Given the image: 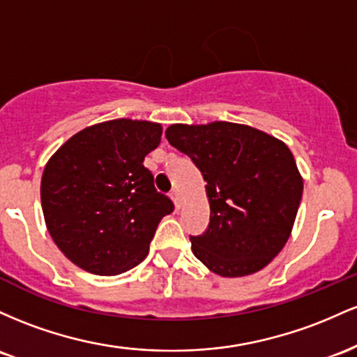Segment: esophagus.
I'll use <instances>...</instances> for the list:
<instances>
[{
  "mask_svg": "<svg viewBox=\"0 0 357 357\" xmlns=\"http://www.w3.org/2000/svg\"><path fill=\"white\" fill-rule=\"evenodd\" d=\"M170 197H172V200H174V202H175V207H177V209H180V197H178V192H177V190H172V192H170Z\"/></svg>",
  "mask_w": 357,
  "mask_h": 357,
  "instance_id": "obj_1",
  "label": "esophagus"
}]
</instances>
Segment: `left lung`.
<instances>
[{
	"mask_svg": "<svg viewBox=\"0 0 357 357\" xmlns=\"http://www.w3.org/2000/svg\"><path fill=\"white\" fill-rule=\"evenodd\" d=\"M165 138L207 182L211 221L202 234L190 236L195 258L221 276L266 266L285 246L302 200L303 182L288 146L226 121L172 125Z\"/></svg>",
	"mask_w": 357,
	"mask_h": 357,
	"instance_id": "left-lung-1",
	"label": "left lung"
}]
</instances>
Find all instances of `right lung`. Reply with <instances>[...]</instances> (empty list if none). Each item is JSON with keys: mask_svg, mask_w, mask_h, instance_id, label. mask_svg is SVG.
I'll use <instances>...</instances> for the list:
<instances>
[{"mask_svg": "<svg viewBox=\"0 0 357 357\" xmlns=\"http://www.w3.org/2000/svg\"><path fill=\"white\" fill-rule=\"evenodd\" d=\"M160 136L157 123L114 119L74 135L47 163L43 215L74 265L107 276L146 258L160 219L175 207L143 165Z\"/></svg>", "mask_w": 357, "mask_h": 357, "instance_id": "right-lung-1", "label": "right lung"}]
</instances>
